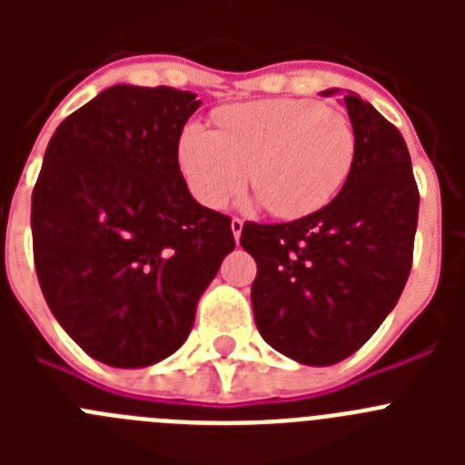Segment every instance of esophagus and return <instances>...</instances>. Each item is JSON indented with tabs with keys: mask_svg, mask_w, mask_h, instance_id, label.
<instances>
[{
	"mask_svg": "<svg viewBox=\"0 0 465 465\" xmlns=\"http://www.w3.org/2000/svg\"><path fill=\"white\" fill-rule=\"evenodd\" d=\"M242 228H244V221H242V219H237V216H235V219L230 221V230H232V235H235L237 242H240Z\"/></svg>",
	"mask_w": 465,
	"mask_h": 465,
	"instance_id": "obj_1",
	"label": "esophagus"
}]
</instances>
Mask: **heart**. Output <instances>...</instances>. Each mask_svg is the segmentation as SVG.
<instances>
[{
	"label": "heart",
	"mask_w": 465,
	"mask_h": 465,
	"mask_svg": "<svg viewBox=\"0 0 465 465\" xmlns=\"http://www.w3.org/2000/svg\"><path fill=\"white\" fill-rule=\"evenodd\" d=\"M216 121L219 133L191 123L179 137V167L204 207H225L249 176L270 213L300 219L326 207L354 167V125L338 106L277 97L225 106Z\"/></svg>",
	"instance_id": "obj_1"
}]
</instances>
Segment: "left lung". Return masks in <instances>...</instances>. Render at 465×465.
Masks as SVG:
<instances>
[{
    "instance_id": "left-lung-1",
    "label": "left lung",
    "mask_w": 465,
    "mask_h": 465,
    "mask_svg": "<svg viewBox=\"0 0 465 465\" xmlns=\"http://www.w3.org/2000/svg\"><path fill=\"white\" fill-rule=\"evenodd\" d=\"M344 104L356 158L342 191L291 223L249 221L240 240L258 268L252 305L262 340L305 365H332L363 347L412 268L419 188L405 139L351 90Z\"/></svg>"
}]
</instances>
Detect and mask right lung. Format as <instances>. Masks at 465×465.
I'll return each instance as SVG.
<instances>
[{
    "mask_svg": "<svg viewBox=\"0 0 465 465\" xmlns=\"http://www.w3.org/2000/svg\"><path fill=\"white\" fill-rule=\"evenodd\" d=\"M200 100L167 85H111L57 125L32 191L41 291L85 354L143 368L174 354L200 295L235 249L230 216L179 170Z\"/></svg>",
    "mask_w": 465,
    "mask_h": 465,
    "instance_id": "right-lung-1",
    "label": "right lung"
}]
</instances>
